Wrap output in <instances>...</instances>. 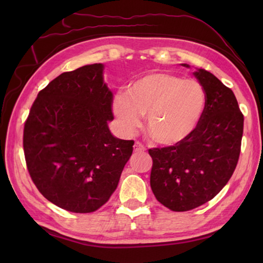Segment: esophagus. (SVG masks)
<instances>
[{"label":"esophagus","mask_w":263,"mask_h":263,"mask_svg":"<svg viewBox=\"0 0 263 263\" xmlns=\"http://www.w3.org/2000/svg\"><path fill=\"white\" fill-rule=\"evenodd\" d=\"M133 149H135L136 153H143L144 150H146V148H144L143 144L141 142H139V141H137L135 143V146H133Z\"/></svg>","instance_id":"1"}]
</instances>
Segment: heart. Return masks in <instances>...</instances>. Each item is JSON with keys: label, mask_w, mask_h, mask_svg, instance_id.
<instances>
[{"label": "heart", "mask_w": 263, "mask_h": 263, "mask_svg": "<svg viewBox=\"0 0 263 263\" xmlns=\"http://www.w3.org/2000/svg\"><path fill=\"white\" fill-rule=\"evenodd\" d=\"M111 107L127 135L140 125L141 115H146L154 140L176 146L198 128L206 107V93L197 80L155 72L133 81L125 93H117Z\"/></svg>", "instance_id": "b5f03b06"}]
</instances>
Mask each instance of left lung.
Returning <instances> with one entry per match:
<instances>
[{
    "label": "left lung",
    "mask_w": 263,
    "mask_h": 263,
    "mask_svg": "<svg viewBox=\"0 0 263 263\" xmlns=\"http://www.w3.org/2000/svg\"><path fill=\"white\" fill-rule=\"evenodd\" d=\"M194 76L206 93L198 128L181 144L148 150L150 186L172 211L192 210L214 199L230 181L241 153L244 116L235 95L208 71L199 69Z\"/></svg>",
    "instance_id": "8db88e82"
}]
</instances>
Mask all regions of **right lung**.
<instances>
[{
	"label": "right lung",
	"instance_id": "obj_1",
	"mask_svg": "<svg viewBox=\"0 0 263 263\" xmlns=\"http://www.w3.org/2000/svg\"><path fill=\"white\" fill-rule=\"evenodd\" d=\"M103 64L64 72L38 92L24 127L28 172L38 191L77 214L98 210L117 187L133 140L111 135L113 93Z\"/></svg>",
	"mask_w": 263,
	"mask_h": 263
}]
</instances>
